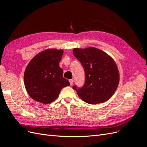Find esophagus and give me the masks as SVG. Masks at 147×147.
I'll use <instances>...</instances> for the list:
<instances>
[{"instance_id": "obj_1", "label": "esophagus", "mask_w": 147, "mask_h": 147, "mask_svg": "<svg viewBox=\"0 0 147 147\" xmlns=\"http://www.w3.org/2000/svg\"><path fill=\"white\" fill-rule=\"evenodd\" d=\"M69 82H70V85H72L73 83H74V80H73L72 79V80H70Z\"/></svg>"}]
</instances>
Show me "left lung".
Masks as SVG:
<instances>
[{"label": "left lung", "instance_id": "obj_1", "mask_svg": "<svg viewBox=\"0 0 147 147\" xmlns=\"http://www.w3.org/2000/svg\"><path fill=\"white\" fill-rule=\"evenodd\" d=\"M73 54L85 72V83L80 89L74 86L80 98L88 104L108 100L116 91L119 82L117 65L112 57L94 47L74 48Z\"/></svg>", "mask_w": 147, "mask_h": 147}]
</instances>
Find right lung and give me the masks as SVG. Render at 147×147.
I'll list each match as a JSON object with an SVG mask.
<instances>
[{"mask_svg": "<svg viewBox=\"0 0 147 147\" xmlns=\"http://www.w3.org/2000/svg\"><path fill=\"white\" fill-rule=\"evenodd\" d=\"M63 53L61 49H47L35 56L26 67L24 85L34 100L50 104L57 98L62 88L70 86L59 67Z\"/></svg>", "mask_w": 147, "mask_h": 147, "instance_id": "add662e5", "label": "right lung"}]
</instances>
